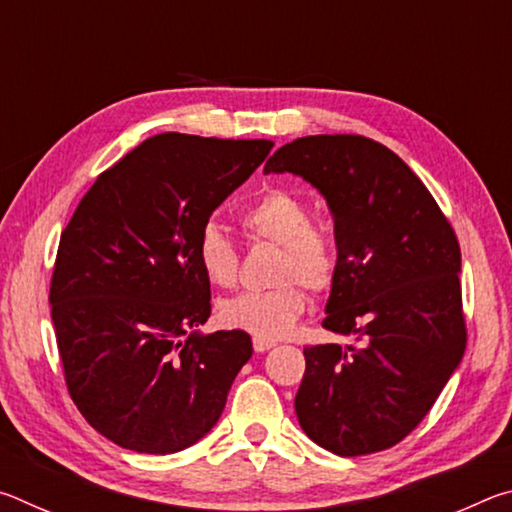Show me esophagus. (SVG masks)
<instances>
[{
	"mask_svg": "<svg viewBox=\"0 0 512 512\" xmlns=\"http://www.w3.org/2000/svg\"><path fill=\"white\" fill-rule=\"evenodd\" d=\"M273 341H268V339H253V348H255V352H266V350H271L273 348Z\"/></svg>",
	"mask_w": 512,
	"mask_h": 512,
	"instance_id": "obj_1",
	"label": "esophagus"
}]
</instances>
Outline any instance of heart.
Returning <instances> with one entry per match:
<instances>
[{
    "instance_id": "heart-1",
    "label": "heart",
    "mask_w": 512,
    "mask_h": 512,
    "mask_svg": "<svg viewBox=\"0 0 512 512\" xmlns=\"http://www.w3.org/2000/svg\"><path fill=\"white\" fill-rule=\"evenodd\" d=\"M239 225L250 244H273V282L268 291H248L225 300L221 320L257 339H282L293 332L307 309V293L332 289L339 271V253L332 235L311 223V207L289 189L273 187L239 214ZM196 264L216 289H230L239 280L241 255L219 225L207 223L196 239Z\"/></svg>"
}]
</instances>
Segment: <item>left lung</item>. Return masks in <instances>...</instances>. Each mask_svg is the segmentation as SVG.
I'll list each match as a JSON object with an SVG mask.
<instances>
[{
	"label": "left lung",
	"instance_id": "1",
	"mask_svg": "<svg viewBox=\"0 0 512 512\" xmlns=\"http://www.w3.org/2000/svg\"><path fill=\"white\" fill-rule=\"evenodd\" d=\"M298 173L334 214L339 271L323 327L354 343L305 348L300 427L339 456L384 452L431 411L463 359L456 232L400 155L363 135L298 137L264 173Z\"/></svg>",
	"mask_w": 512,
	"mask_h": 512
}]
</instances>
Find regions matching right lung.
<instances>
[{
	"instance_id": "right-lung-1",
	"label": "right lung",
	"mask_w": 512,
	"mask_h": 512,
	"mask_svg": "<svg viewBox=\"0 0 512 512\" xmlns=\"http://www.w3.org/2000/svg\"><path fill=\"white\" fill-rule=\"evenodd\" d=\"M271 149L153 135L99 173L60 235L49 302L65 384L115 445L173 454L219 420L253 341L194 332L212 311L196 239Z\"/></svg>"
}]
</instances>
